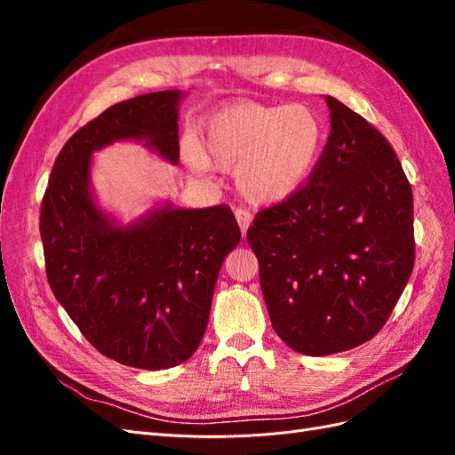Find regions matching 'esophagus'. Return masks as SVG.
Here are the masks:
<instances>
[{
    "mask_svg": "<svg viewBox=\"0 0 455 455\" xmlns=\"http://www.w3.org/2000/svg\"><path fill=\"white\" fill-rule=\"evenodd\" d=\"M235 218H237V224H239V228H241V233H243V235H246V231H249V228H251V224H252V214H251L249 211L239 209V211L235 212Z\"/></svg>",
    "mask_w": 455,
    "mask_h": 455,
    "instance_id": "34e87169",
    "label": "esophagus"
}]
</instances>
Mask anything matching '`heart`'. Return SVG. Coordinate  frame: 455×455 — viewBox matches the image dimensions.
<instances>
[{"label":"heart","mask_w":455,"mask_h":455,"mask_svg":"<svg viewBox=\"0 0 455 455\" xmlns=\"http://www.w3.org/2000/svg\"><path fill=\"white\" fill-rule=\"evenodd\" d=\"M326 144L321 114L307 104H231L203 123V146L184 139L188 169L206 176L233 169L239 194L254 204H279L307 184Z\"/></svg>","instance_id":"heart-1"}]
</instances>
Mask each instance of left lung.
<instances>
[{"label":"left lung","instance_id":"obj_1","mask_svg":"<svg viewBox=\"0 0 455 455\" xmlns=\"http://www.w3.org/2000/svg\"><path fill=\"white\" fill-rule=\"evenodd\" d=\"M330 136L296 196L259 212L246 239L271 324L309 356L374 338L414 269V199L403 164L370 123L334 96Z\"/></svg>","mask_w":455,"mask_h":455}]
</instances>
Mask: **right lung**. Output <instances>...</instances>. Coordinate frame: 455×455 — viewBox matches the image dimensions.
<instances>
[{"mask_svg": "<svg viewBox=\"0 0 455 455\" xmlns=\"http://www.w3.org/2000/svg\"><path fill=\"white\" fill-rule=\"evenodd\" d=\"M184 99L174 89L108 108L64 144L41 203L54 298L102 355L142 370L172 368L196 353L220 267L241 231L229 206L184 209L167 199L123 222L100 204L92 163L96 151L136 142L178 164Z\"/></svg>", "mask_w": 455, "mask_h": 455, "instance_id": "add662e5", "label": "right lung"}]
</instances>
